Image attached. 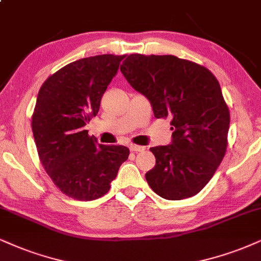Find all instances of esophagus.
Here are the masks:
<instances>
[{"label":"esophagus","instance_id":"obj_1","mask_svg":"<svg viewBox=\"0 0 261 261\" xmlns=\"http://www.w3.org/2000/svg\"><path fill=\"white\" fill-rule=\"evenodd\" d=\"M130 151H133V152H143L144 150H145V147L144 146H140V145H134V144H132L129 146Z\"/></svg>","mask_w":261,"mask_h":261}]
</instances>
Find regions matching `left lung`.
<instances>
[{
  "label": "left lung",
  "mask_w": 261,
  "mask_h": 261,
  "mask_svg": "<svg viewBox=\"0 0 261 261\" xmlns=\"http://www.w3.org/2000/svg\"><path fill=\"white\" fill-rule=\"evenodd\" d=\"M120 69L149 99L156 118H172V144L150 149L156 165L145 174L147 184L169 201L197 195L227 147L230 111L217 77L203 65L174 56L130 54Z\"/></svg>",
  "instance_id": "left-lung-1"
}]
</instances>
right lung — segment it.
<instances>
[{
	"label": "right lung",
	"mask_w": 261,
	"mask_h": 261,
	"mask_svg": "<svg viewBox=\"0 0 261 261\" xmlns=\"http://www.w3.org/2000/svg\"><path fill=\"white\" fill-rule=\"evenodd\" d=\"M125 56L102 54L76 60L50 75L38 91L31 127L38 157L63 194L93 201L111 188L129 156L122 145H100L85 125Z\"/></svg>",
	"instance_id": "1"
}]
</instances>
